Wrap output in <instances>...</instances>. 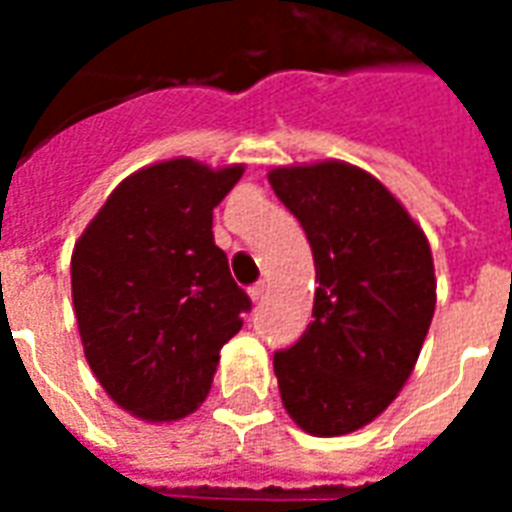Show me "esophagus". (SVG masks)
<instances>
[{"instance_id": "esophagus-1", "label": "esophagus", "mask_w": 512, "mask_h": 512, "mask_svg": "<svg viewBox=\"0 0 512 512\" xmlns=\"http://www.w3.org/2000/svg\"><path fill=\"white\" fill-rule=\"evenodd\" d=\"M266 293H268V285H266V282H260V285H255V288L249 290V299L263 301V299H266Z\"/></svg>"}]
</instances>
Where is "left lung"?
<instances>
[{
  "instance_id": "obj_1",
  "label": "left lung",
  "mask_w": 512,
  "mask_h": 512,
  "mask_svg": "<svg viewBox=\"0 0 512 512\" xmlns=\"http://www.w3.org/2000/svg\"><path fill=\"white\" fill-rule=\"evenodd\" d=\"M268 183L304 227L318 282L307 332L274 354L282 406L312 436H345L414 373L436 310L428 235L348 161L274 167Z\"/></svg>"
}]
</instances>
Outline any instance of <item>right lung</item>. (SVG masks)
Listing matches in <instances>:
<instances>
[{"label": "right lung", "mask_w": 512, "mask_h": 512, "mask_svg": "<svg viewBox=\"0 0 512 512\" xmlns=\"http://www.w3.org/2000/svg\"><path fill=\"white\" fill-rule=\"evenodd\" d=\"M244 164L169 158L120 180L71 255L87 365L131 417L175 422L211 392L252 304L213 241V208Z\"/></svg>", "instance_id": "1"}]
</instances>
